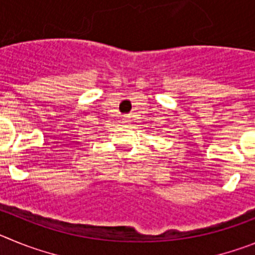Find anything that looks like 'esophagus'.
Instances as JSON below:
<instances>
[{"instance_id": "34e87169", "label": "esophagus", "mask_w": 255, "mask_h": 255, "mask_svg": "<svg viewBox=\"0 0 255 255\" xmlns=\"http://www.w3.org/2000/svg\"><path fill=\"white\" fill-rule=\"evenodd\" d=\"M124 123H128V120H126V119H124Z\"/></svg>"}]
</instances>
